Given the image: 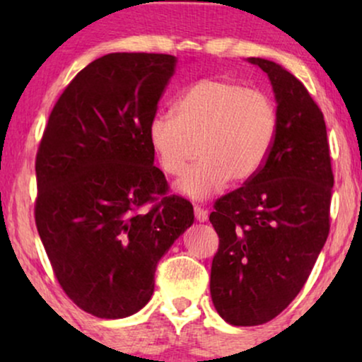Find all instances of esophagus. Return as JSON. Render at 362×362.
Instances as JSON below:
<instances>
[{
  "instance_id": "esophagus-1",
  "label": "esophagus",
  "mask_w": 362,
  "mask_h": 362,
  "mask_svg": "<svg viewBox=\"0 0 362 362\" xmlns=\"http://www.w3.org/2000/svg\"><path fill=\"white\" fill-rule=\"evenodd\" d=\"M207 214H209V212H207L206 207L194 204V216H196L197 221H199V222H206V221H207Z\"/></svg>"
}]
</instances>
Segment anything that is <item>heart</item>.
Returning a JSON list of instances; mask_svg holds the SVG:
<instances>
[{"mask_svg": "<svg viewBox=\"0 0 362 362\" xmlns=\"http://www.w3.org/2000/svg\"><path fill=\"white\" fill-rule=\"evenodd\" d=\"M279 113L269 93L229 78H202L175 103V117L156 113L148 138L168 176H181L192 158L201 160L182 177L180 189L207 197L229 180L254 177L274 148Z\"/></svg>", "mask_w": 362, "mask_h": 362, "instance_id": "b5f03b06", "label": "heart"}]
</instances>
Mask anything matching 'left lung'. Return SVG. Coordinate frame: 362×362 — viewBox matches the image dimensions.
I'll return each mask as SVG.
<instances>
[{
  "label": "left lung",
  "instance_id": "8db88e82",
  "mask_svg": "<svg viewBox=\"0 0 362 362\" xmlns=\"http://www.w3.org/2000/svg\"><path fill=\"white\" fill-rule=\"evenodd\" d=\"M249 61L270 77L279 128L264 168L219 197L209 216L219 235L212 303L234 326L274 320L303 288L328 239L334 185L321 108L279 64Z\"/></svg>",
  "mask_w": 362,
  "mask_h": 362
}]
</instances>
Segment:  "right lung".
<instances>
[{"label":"right lung","mask_w":362,"mask_h":362,"mask_svg":"<svg viewBox=\"0 0 362 362\" xmlns=\"http://www.w3.org/2000/svg\"><path fill=\"white\" fill-rule=\"evenodd\" d=\"M176 66L170 54L95 59L64 88L39 143V237L64 293L97 318L141 310L158 262L194 222L191 202L168 194L148 138Z\"/></svg>","instance_id":"1"}]
</instances>
